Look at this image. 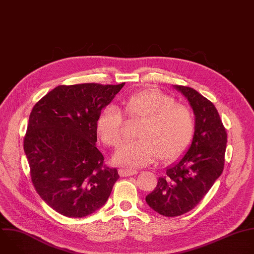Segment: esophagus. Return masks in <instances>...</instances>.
Returning a JSON list of instances; mask_svg holds the SVG:
<instances>
[{"label":"esophagus","instance_id":"34e87169","mask_svg":"<svg viewBox=\"0 0 254 254\" xmlns=\"http://www.w3.org/2000/svg\"><path fill=\"white\" fill-rule=\"evenodd\" d=\"M119 174L121 177H127V176H132V175L137 174V171L134 169H131V168L123 167L119 170Z\"/></svg>","mask_w":254,"mask_h":254}]
</instances>
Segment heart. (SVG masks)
<instances>
[{
    "mask_svg": "<svg viewBox=\"0 0 254 254\" xmlns=\"http://www.w3.org/2000/svg\"><path fill=\"white\" fill-rule=\"evenodd\" d=\"M128 120L141 121L136 129V140L121 147L114 162L125 167H144L158 158L172 162L182 155L190 144L195 121L191 108L176 102V98L155 88L132 93L123 101ZM124 117L115 105H107L96 121L100 140L111 148L123 140Z\"/></svg>",
    "mask_w": 254,
    "mask_h": 254,
    "instance_id": "1",
    "label": "heart"
}]
</instances>
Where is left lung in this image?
<instances>
[{"mask_svg": "<svg viewBox=\"0 0 254 254\" xmlns=\"http://www.w3.org/2000/svg\"><path fill=\"white\" fill-rule=\"evenodd\" d=\"M190 102L195 115L191 147L181 161L167 169L154 191L146 197L148 205L166 217L185 214L195 208L224 169L227 132L214 104L184 85H175Z\"/></svg>", "mask_w": 254, "mask_h": 254, "instance_id": "8db88e82", "label": "left lung"}]
</instances>
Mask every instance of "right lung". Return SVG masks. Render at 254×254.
<instances>
[{
    "label": "right lung",
    "instance_id": "add662e5",
    "mask_svg": "<svg viewBox=\"0 0 254 254\" xmlns=\"http://www.w3.org/2000/svg\"><path fill=\"white\" fill-rule=\"evenodd\" d=\"M125 82L59 85L33 107L24 151L33 186L61 215L81 218L110 197L120 178L96 148V121Z\"/></svg>",
    "mask_w": 254,
    "mask_h": 254
}]
</instances>
